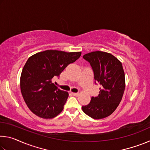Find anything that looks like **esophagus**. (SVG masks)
<instances>
[{
    "label": "esophagus",
    "mask_w": 150,
    "mask_h": 150,
    "mask_svg": "<svg viewBox=\"0 0 150 150\" xmlns=\"http://www.w3.org/2000/svg\"><path fill=\"white\" fill-rule=\"evenodd\" d=\"M71 94L73 96H77L79 95V93H71Z\"/></svg>",
    "instance_id": "34e87169"
}]
</instances>
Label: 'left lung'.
I'll return each instance as SVG.
<instances>
[{"instance_id":"left-lung-1","label":"left lung","mask_w":150,"mask_h":150,"mask_svg":"<svg viewBox=\"0 0 150 150\" xmlns=\"http://www.w3.org/2000/svg\"><path fill=\"white\" fill-rule=\"evenodd\" d=\"M83 57L90 63L95 83H99V94L92 96L83 111L94 119H102L114 112L120 104L125 89V75L122 63L108 53L93 52Z\"/></svg>"}]
</instances>
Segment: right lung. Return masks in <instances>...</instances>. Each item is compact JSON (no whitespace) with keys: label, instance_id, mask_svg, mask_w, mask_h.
Listing matches in <instances>:
<instances>
[{"label":"right lung","instance_id":"right-lung-1","mask_svg":"<svg viewBox=\"0 0 150 150\" xmlns=\"http://www.w3.org/2000/svg\"><path fill=\"white\" fill-rule=\"evenodd\" d=\"M81 52L46 50L28 58L20 77V89L28 107L35 115L48 119L63 110L69 94L58 88L52 79L80 57Z\"/></svg>","mask_w":150,"mask_h":150}]
</instances>
